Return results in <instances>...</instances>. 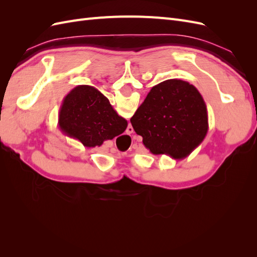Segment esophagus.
<instances>
[{
    "mask_svg": "<svg viewBox=\"0 0 257 257\" xmlns=\"http://www.w3.org/2000/svg\"><path fill=\"white\" fill-rule=\"evenodd\" d=\"M128 128H132V131H133V127H128ZM130 133H131V132H130Z\"/></svg>",
    "mask_w": 257,
    "mask_h": 257,
    "instance_id": "1",
    "label": "esophagus"
}]
</instances>
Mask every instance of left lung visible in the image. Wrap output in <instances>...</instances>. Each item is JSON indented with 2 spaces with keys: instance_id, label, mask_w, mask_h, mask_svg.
Instances as JSON below:
<instances>
[{
  "instance_id": "left-lung-1",
  "label": "left lung",
  "mask_w": 257,
  "mask_h": 257,
  "mask_svg": "<svg viewBox=\"0 0 257 257\" xmlns=\"http://www.w3.org/2000/svg\"><path fill=\"white\" fill-rule=\"evenodd\" d=\"M131 123L152 154H166L175 160L195 150L209 127L203 96L193 84L180 79L154 85Z\"/></svg>"
}]
</instances>
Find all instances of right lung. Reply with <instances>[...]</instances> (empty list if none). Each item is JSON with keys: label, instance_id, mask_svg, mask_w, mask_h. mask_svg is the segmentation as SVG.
Returning <instances> with one entry per match:
<instances>
[{"label": "right lung", "instance_id": "right-lung-1", "mask_svg": "<svg viewBox=\"0 0 257 257\" xmlns=\"http://www.w3.org/2000/svg\"><path fill=\"white\" fill-rule=\"evenodd\" d=\"M59 126L66 136L84 147L94 148L122 134L127 121L116 113L102 92L81 84L64 97L59 111Z\"/></svg>", "mask_w": 257, "mask_h": 257}]
</instances>
